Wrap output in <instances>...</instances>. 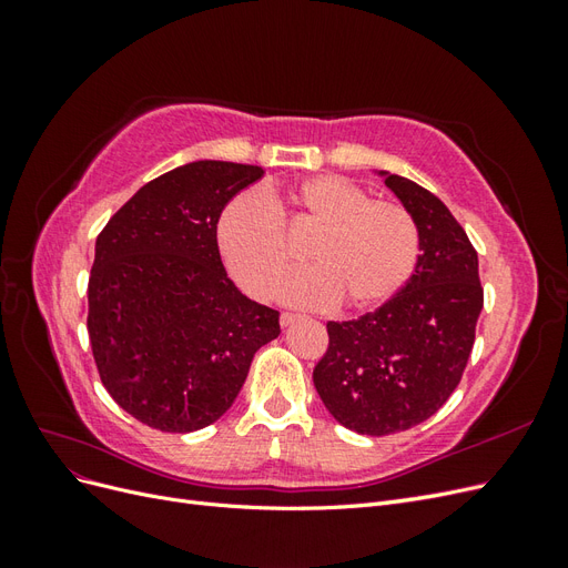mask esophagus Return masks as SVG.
<instances>
[{"label":"esophagus","mask_w":568,"mask_h":568,"mask_svg":"<svg viewBox=\"0 0 568 568\" xmlns=\"http://www.w3.org/2000/svg\"><path fill=\"white\" fill-rule=\"evenodd\" d=\"M301 320V315H296V313H282V326H291V324H296Z\"/></svg>","instance_id":"obj_1"}]
</instances>
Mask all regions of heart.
Here are the masks:
<instances>
[{
	"instance_id": "obj_1",
	"label": "heart",
	"mask_w": 568,
	"mask_h": 568,
	"mask_svg": "<svg viewBox=\"0 0 568 568\" xmlns=\"http://www.w3.org/2000/svg\"><path fill=\"white\" fill-rule=\"evenodd\" d=\"M307 270L288 282L286 301L351 311L388 303L409 282L419 263V227L403 203L372 199L338 175L307 178L284 196H234L217 222V246L234 282L248 296H277L294 267L292 236L313 234Z\"/></svg>"
}]
</instances>
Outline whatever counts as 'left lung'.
Segmentation results:
<instances>
[{
    "mask_svg": "<svg viewBox=\"0 0 568 568\" xmlns=\"http://www.w3.org/2000/svg\"><path fill=\"white\" fill-rule=\"evenodd\" d=\"M386 184L415 215L422 253L409 282L374 313L326 322L313 382L332 417L363 436L422 424L457 388L484 307L478 255L438 196L400 175Z\"/></svg>",
    "mask_w": 568,
    "mask_h": 568,
    "instance_id": "8db88e82",
    "label": "left lung"
}]
</instances>
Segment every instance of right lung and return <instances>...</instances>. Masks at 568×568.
Wrapping results in <instances>:
<instances>
[{
	"instance_id": "right-lung-1",
	"label": "right lung",
	"mask_w": 568,
	"mask_h": 568,
	"mask_svg": "<svg viewBox=\"0 0 568 568\" xmlns=\"http://www.w3.org/2000/svg\"><path fill=\"white\" fill-rule=\"evenodd\" d=\"M263 168L196 161L151 180L97 236L88 332L99 379L128 415L165 434L217 422L280 313L227 277L217 220Z\"/></svg>"
}]
</instances>
